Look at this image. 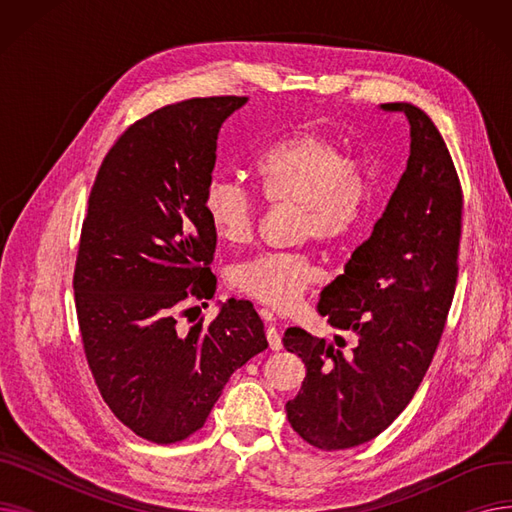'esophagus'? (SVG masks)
Masks as SVG:
<instances>
[{"label":"esophagus","instance_id":"esophagus-1","mask_svg":"<svg viewBox=\"0 0 512 512\" xmlns=\"http://www.w3.org/2000/svg\"><path fill=\"white\" fill-rule=\"evenodd\" d=\"M261 317L267 321V324H270V328L265 330V336H267V342H270V348H272V351H280V348H282V336H280V332L274 328V313L263 309V311H261Z\"/></svg>","mask_w":512,"mask_h":512}]
</instances>
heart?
I'll use <instances>...</instances> for the list:
<instances>
[{"label": "heart", "mask_w": 512, "mask_h": 512, "mask_svg": "<svg viewBox=\"0 0 512 512\" xmlns=\"http://www.w3.org/2000/svg\"><path fill=\"white\" fill-rule=\"evenodd\" d=\"M257 178L267 201L297 207V238L342 247L363 228L371 203L369 178L346 164L344 153L324 134L294 130L267 149ZM205 218L220 240L245 245L255 234L259 205L236 180L215 176L203 195ZM319 280L307 253L257 255L230 267L228 284L272 309H290Z\"/></svg>", "instance_id": "1"}]
</instances>
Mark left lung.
Returning a JSON list of instances; mask_svg holds the SVG:
<instances>
[{"label": "left lung", "mask_w": 512, "mask_h": 512, "mask_svg": "<svg viewBox=\"0 0 512 512\" xmlns=\"http://www.w3.org/2000/svg\"><path fill=\"white\" fill-rule=\"evenodd\" d=\"M380 110L405 114L411 151L371 236L321 292L317 311L342 336L326 342L288 328L282 338L307 367L286 402L288 421L321 450L365 444L405 411L434 359L459 274L463 191L442 134L413 103Z\"/></svg>", "instance_id": "1"}]
</instances>
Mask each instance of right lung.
Returning <instances> with one entry per match:
<instances>
[{"label":"right lung","instance_id":"add662e5","mask_svg":"<svg viewBox=\"0 0 512 512\" xmlns=\"http://www.w3.org/2000/svg\"><path fill=\"white\" fill-rule=\"evenodd\" d=\"M247 101L186 99L134 122L89 197L74 270L85 355L107 407L155 444L201 429L230 375L267 348L249 301L230 299L207 326L178 324L184 301L215 292L203 195L220 128Z\"/></svg>","mask_w":512,"mask_h":512}]
</instances>
